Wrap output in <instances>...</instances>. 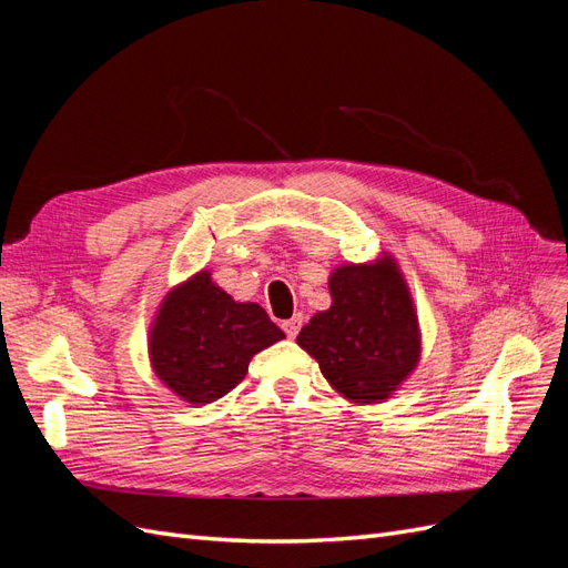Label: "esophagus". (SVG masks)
<instances>
[{
  "instance_id": "obj_1",
  "label": "esophagus",
  "mask_w": 568,
  "mask_h": 568,
  "mask_svg": "<svg viewBox=\"0 0 568 568\" xmlns=\"http://www.w3.org/2000/svg\"><path fill=\"white\" fill-rule=\"evenodd\" d=\"M282 326H284V332H286L288 338H296L298 332H301V326H303V315H294L291 320H286Z\"/></svg>"
}]
</instances>
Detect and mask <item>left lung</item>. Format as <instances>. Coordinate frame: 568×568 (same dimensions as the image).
<instances>
[{"mask_svg":"<svg viewBox=\"0 0 568 568\" xmlns=\"http://www.w3.org/2000/svg\"><path fill=\"white\" fill-rule=\"evenodd\" d=\"M332 305L298 334L329 386L355 405H379L407 382L422 357L415 301L390 253L329 274Z\"/></svg>","mask_w":568,"mask_h":568,"instance_id":"8db88e82","label":"left lung"}]
</instances>
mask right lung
Instances as JSON below:
<instances>
[{
    "label": "right lung",
    "mask_w": 568,
    "mask_h": 568,
    "mask_svg": "<svg viewBox=\"0 0 568 568\" xmlns=\"http://www.w3.org/2000/svg\"><path fill=\"white\" fill-rule=\"evenodd\" d=\"M284 338L257 303H239L201 270L165 294L149 326V363L189 405L213 403L248 372L255 353Z\"/></svg>",
    "instance_id": "obj_1"
}]
</instances>
